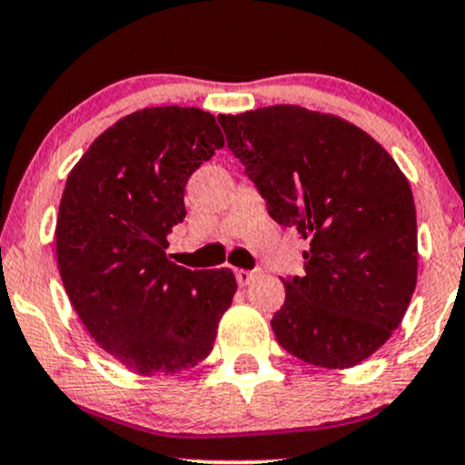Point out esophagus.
<instances>
[{
  "mask_svg": "<svg viewBox=\"0 0 465 465\" xmlns=\"http://www.w3.org/2000/svg\"><path fill=\"white\" fill-rule=\"evenodd\" d=\"M260 275V269H253V271H247V269H236V280L240 286H247L251 282L255 280V277Z\"/></svg>",
  "mask_w": 465,
  "mask_h": 465,
  "instance_id": "obj_1",
  "label": "esophagus"
}]
</instances>
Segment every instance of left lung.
Masks as SVG:
<instances>
[{
	"mask_svg": "<svg viewBox=\"0 0 465 465\" xmlns=\"http://www.w3.org/2000/svg\"><path fill=\"white\" fill-rule=\"evenodd\" d=\"M271 218L311 240L303 277L282 280L271 319L288 354L325 370L371 356L402 322L418 282L413 192L359 126L295 104L218 115Z\"/></svg>",
	"mask_w": 465,
	"mask_h": 465,
	"instance_id": "obj_1",
	"label": "left lung"
}]
</instances>
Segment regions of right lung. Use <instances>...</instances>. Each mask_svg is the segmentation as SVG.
<instances>
[{
  "label": "right lung",
  "mask_w": 465,
  "mask_h": 465,
  "mask_svg": "<svg viewBox=\"0 0 465 465\" xmlns=\"http://www.w3.org/2000/svg\"><path fill=\"white\" fill-rule=\"evenodd\" d=\"M223 146L207 111L151 106L109 126L67 177L56 218L63 286L95 343L142 376L201 362L232 306V271L165 258L190 174Z\"/></svg>",
  "instance_id": "1"
}]
</instances>
